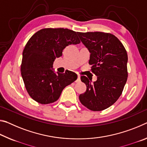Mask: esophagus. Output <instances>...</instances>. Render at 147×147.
Wrapping results in <instances>:
<instances>
[{"mask_svg":"<svg viewBox=\"0 0 147 147\" xmlns=\"http://www.w3.org/2000/svg\"><path fill=\"white\" fill-rule=\"evenodd\" d=\"M80 81V76L78 75V78H77V80H76V82H79Z\"/></svg>","mask_w":147,"mask_h":147,"instance_id":"esophagus-1","label":"esophagus"}]
</instances>
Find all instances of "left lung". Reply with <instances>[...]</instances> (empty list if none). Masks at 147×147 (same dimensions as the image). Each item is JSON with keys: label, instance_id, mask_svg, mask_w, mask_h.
<instances>
[{"label": "left lung", "instance_id": "1", "mask_svg": "<svg viewBox=\"0 0 147 147\" xmlns=\"http://www.w3.org/2000/svg\"><path fill=\"white\" fill-rule=\"evenodd\" d=\"M89 50L91 71L97 80L81 76L86 91L79 95L84 106L93 111L105 110L115 103L122 94L127 79V54L117 37L103 32H77Z\"/></svg>", "mask_w": 147, "mask_h": 147}]
</instances>
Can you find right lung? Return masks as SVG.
<instances>
[{"instance_id":"1","label":"right lung","mask_w":147,"mask_h":147,"mask_svg":"<svg viewBox=\"0 0 147 147\" xmlns=\"http://www.w3.org/2000/svg\"><path fill=\"white\" fill-rule=\"evenodd\" d=\"M77 32L63 28H46L28 40L23 51L21 73L28 94L40 104H50L59 98L63 90L77 79L71 71L57 74L53 69L56 57L70 44L80 42Z\"/></svg>"}]
</instances>
